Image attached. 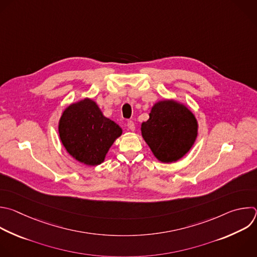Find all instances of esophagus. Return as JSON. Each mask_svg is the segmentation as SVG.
<instances>
[{
  "mask_svg": "<svg viewBox=\"0 0 257 257\" xmlns=\"http://www.w3.org/2000/svg\"><path fill=\"white\" fill-rule=\"evenodd\" d=\"M127 127L129 128V130L134 131V130H135V124H134V122H133V121H128Z\"/></svg>",
  "mask_w": 257,
  "mask_h": 257,
  "instance_id": "esophagus-1",
  "label": "esophagus"
}]
</instances>
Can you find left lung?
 Returning <instances> with one entry per match:
<instances>
[{"label":"left lung","mask_w":257,"mask_h":257,"mask_svg":"<svg viewBox=\"0 0 257 257\" xmlns=\"http://www.w3.org/2000/svg\"><path fill=\"white\" fill-rule=\"evenodd\" d=\"M199 124L194 113L174 99L156 102L149 119L141 124V135L157 160L172 163L194 146Z\"/></svg>","instance_id":"obj_1"}]
</instances>
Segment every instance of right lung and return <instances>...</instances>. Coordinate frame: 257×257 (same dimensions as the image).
Here are the masks:
<instances>
[{
	"instance_id": "1",
	"label": "right lung",
	"mask_w": 257,
	"mask_h": 257,
	"mask_svg": "<svg viewBox=\"0 0 257 257\" xmlns=\"http://www.w3.org/2000/svg\"><path fill=\"white\" fill-rule=\"evenodd\" d=\"M58 134L66 152L89 166L104 162L121 127L105 117L97 103L84 98L67 106L58 122Z\"/></svg>"
}]
</instances>
